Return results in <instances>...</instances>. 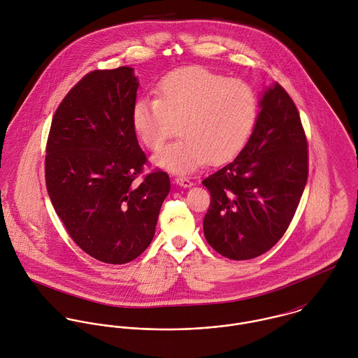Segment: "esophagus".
<instances>
[{"mask_svg":"<svg viewBox=\"0 0 358 358\" xmlns=\"http://www.w3.org/2000/svg\"><path fill=\"white\" fill-rule=\"evenodd\" d=\"M175 183L179 185L180 187H192V186L194 185L189 178H185V176H178V178H175Z\"/></svg>","mask_w":358,"mask_h":358,"instance_id":"obj_1","label":"esophagus"}]
</instances>
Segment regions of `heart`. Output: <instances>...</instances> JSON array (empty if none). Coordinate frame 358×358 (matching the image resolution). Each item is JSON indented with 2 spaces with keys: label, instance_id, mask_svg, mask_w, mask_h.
Returning <instances> with one entry per match:
<instances>
[{
  "label": "heart",
  "instance_id": "1",
  "mask_svg": "<svg viewBox=\"0 0 358 358\" xmlns=\"http://www.w3.org/2000/svg\"><path fill=\"white\" fill-rule=\"evenodd\" d=\"M256 117L257 101L248 84L199 66L168 73L157 85V99L142 98L132 110L134 128L153 152L179 127L182 138L154 158L173 173H192L208 159H233L247 145Z\"/></svg>",
  "mask_w": 358,
  "mask_h": 358
}]
</instances>
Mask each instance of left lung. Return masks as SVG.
I'll list each match as a JSON object with an SVG mask.
<instances>
[{
  "mask_svg": "<svg viewBox=\"0 0 358 358\" xmlns=\"http://www.w3.org/2000/svg\"><path fill=\"white\" fill-rule=\"evenodd\" d=\"M259 107L245 148L203 180L210 193L205 238L233 260L254 259L278 243L306 186V135L295 103L274 83L260 94Z\"/></svg>",
  "mask_w": 358,
  "mask_h": 358,
  "instance_id": "1",
  "label": "left lung"
}]
</instances>
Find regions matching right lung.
<instances>
[{
    "instance_id": "add662e5",
    "label": "right lung",
    "mask_w": 358,
    "mask_h": 358,
    "mask_svg": "<svg viewBox=\"0 0 358 358\" xmlns=\"http://www.w3.org/2000/svg\"><path fill=\"white\" fill-rule=\"evenodd\" d=\"M138 87L128 66L87 74L59 104L47 143L45 180L57 216L84 252L110 264L150 245L171 190L159 169L136 180L148 161L132 124Z\"/></svg>"
}]
</instances>
